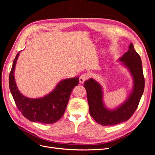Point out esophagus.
<instances>
[{"label":"esophagus","instance_id":"1","mask_svg":"<svg viewBox=\"0 0 155 155\" xmlns=\"http://www.w3.org/2000/svg\"><path fill=\"white\" fill-rule=\"evenodd\" d=\"M88 79V75L87 74H83L79 78V81L80 83H83Z\"/></svg>","mask_w":155,"mask_h":155}]
</instances>
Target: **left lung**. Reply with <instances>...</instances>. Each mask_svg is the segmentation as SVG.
<instances>
[{"label":"left lung","instance_id":"left-lung-1","mask_svg":"<svg viewBox=\"0 0 155 155\" xmlns=\"http://www.w3.org/2000/svg\"><path fill=\"white\" fill-rule=\"evenodd\" d=\"M129 50L120 60L127 67L134 79L132 93L124 104L115 110H110L103 103V91L99 83L93 79L84 83L87 94L90 115L97 124L104 126L114 125L127 121L137 110L144 91L145 79L141 58L130 43Z\"/></svg>","mask_w":155,"mask_h":155}]
</instances>
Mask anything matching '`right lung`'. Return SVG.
Here are the masks:
<instances>
[{"mask_svg":"<svg viewBox=\"0 0 155 155\" xmlns=\"http://www.w3.org/2000/svg\"><path fill=\"white\" fill-rule=\"evenodd\" d=\"M19 55L13 61L9 76V87L18 109L26 118L34 122L51 124L58 121L64 114L69 97L74 88L78 85L79 78H73L59 82L54 90L41 98L31 99L21 94L14 78L15 67Z\"/></svg>","mask_w":155,"mask_h":155,"instance_id":"1","label":"right lung"}]
</instances>
